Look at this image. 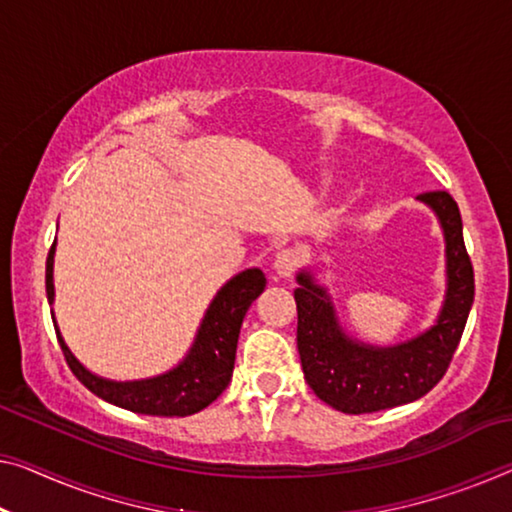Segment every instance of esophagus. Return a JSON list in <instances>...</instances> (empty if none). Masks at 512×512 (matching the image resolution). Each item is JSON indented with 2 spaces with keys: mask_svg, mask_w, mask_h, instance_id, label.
Segmentation results:
<instances>
[{
  "mask_svg": "<svg viewBox=\"0 0 512 512\" xmlns=\"http://www.w3.org/2000/svg\"><path fill=\"white\" fill-rule=\"evenodd\" d=\"M296 264H299L296 250H280L276 255V262H273V273H276V278L287 280L292 278V273L296 271Z\"/></svg>",
  "mask_w": 512,
  "mask_h": 512,
  "instance_id": "1",
  "label": "esophagus"
}]
</instances>
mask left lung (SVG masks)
Segmentation results:
<instances>
[{"mask_svg": "<svg viewBox=\"0 0 512 512\" xmlns=\"http://www.w3.org/2000/svg\"><path fill=\"white\" fill-rule=\"evenodd\" d=\"M439 220L446 243V294L439 315L414 338L395 345H370L340 324L329 289L305 266L294 289L301 368L319 400L342 414H372L400 407L430 391L451 363L474 303V269L464 248L462 218L444 190L416 197Z\"/></svg>", "mask_w": 512, "mask_h": 512, "instance_id": "obj_1", "label": "left lung"}]
</instances>
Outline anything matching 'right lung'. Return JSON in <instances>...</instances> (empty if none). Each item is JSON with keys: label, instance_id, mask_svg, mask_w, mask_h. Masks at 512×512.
<instances>
[{"label": "right lung", "instance_id": "1", "mask_svg": "<svg viewBox=\"0 0 512 512\" xmlns=\"http://www.w3.org/2000/svg\"><path fill=\"white\" fill-rule=\"evenodd\" d=\"M55 248L57 239L45 262V294L50 305L55 303ZM264 287L266 278L259 269H246L232 276L211 299L186 356L163 375L147 379L114 381L87 370L68 349L57 326L55 310H50V315L68 368L91 393L135 414L190 416L209 407L230 384L243 317Z\"/></svg>", "mask_w": 512, "mask_h": 512}]
</instances>
